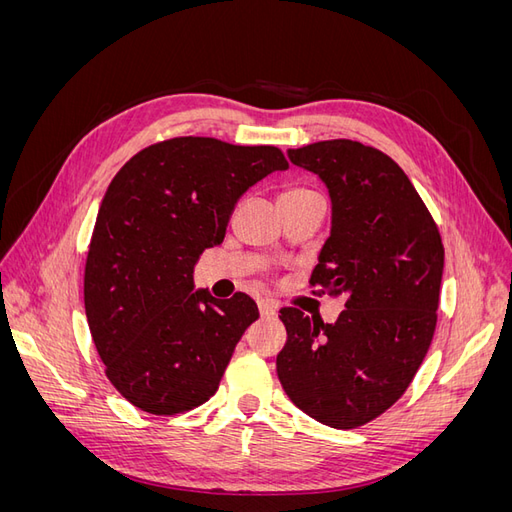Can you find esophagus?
I'll use <instances>...</instances> for the list:
<instances>
[{
    "instance_id": "esophagus-1",
    "label": "esophagus",
    "mask_w": 512,
    "mask_h": 512,
    "mask_svg": "<svg viewBox=\"0 0 512 512\" xmlns=\"http://www.w3.org/2000/svg\"><path fill=\"white\" fill-rule=\"evenodd\" d=\"M258 312L262 318H273L277 314V305L269 299H260L258 301Z\"/></svg>"
}]
</instances>
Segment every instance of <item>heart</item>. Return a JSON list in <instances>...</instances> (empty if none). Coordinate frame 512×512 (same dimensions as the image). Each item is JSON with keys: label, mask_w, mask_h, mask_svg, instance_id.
Here are the masks:
<instances>
[{"label": "heart", "mask_w": 512, "mask_h": 512, "mask_svg": "<svg viewBox=\"0 0 512 512\" xmlns=\"http://www.w3.org/2000/svg\"><path fill=\"white\" fill-rule=\"evenodd\" d=\"M292 192H305V190H292Z\"/></svg>", "instance_id": "b5f03b06"}]
</instances>
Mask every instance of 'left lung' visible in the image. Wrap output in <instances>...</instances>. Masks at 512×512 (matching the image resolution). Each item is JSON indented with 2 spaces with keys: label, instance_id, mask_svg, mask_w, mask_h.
<instances>
[{
  "label": "left lung",
  "instance_id": "obj_1",
  "mask_svg": "<svg viewBox=\"0 0 512 512\" xmlns=\"http://www.w3.org/2000/svg\"><path fill=\"white\" fill-rule=\"evenodd\" d=\"M327 185L331 235L309 284L346 294L333 324L284 307L277 378L318 423L352 429L404 395L436 331L444 247L414 185L389 156L356 141L288 149Z\"/></svg>",
  "mask_w": 512,
  "mask_h": 512
}]
</instances>
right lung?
<instances>
[{
	"label": "right lung",
	"mask_w": 512,
	"mask_h": 512,
	"mask_svg": "<svg viewBox=\"0 0 512 512\" xmlns=\"http://www.w3.org/2000/svg\"><path fill=\"white\" fill-rule=\"evenodd\" d=\"M288 162L277 147L181 136L121 166L98 209L85 265V314L106 376L149 414L188 412L218 391L245 329L243 292H194V265L220 245L243 192Z\"/></svg>",
	"instance_id": "1"
}]
</instances>
